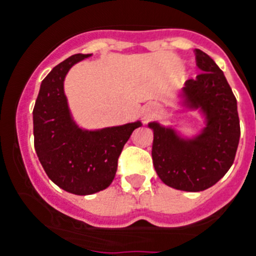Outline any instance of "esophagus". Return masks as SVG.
<instances>
[{"label": "esophagus", "mask_w": 256, "mask_h": 256, "mask_svg": "<svg viewBox=\"0 0 256 256\" xmlns=\"http://www.w3.org/2000/svg\"><path fill=\"white\" fill-rule=\"evenodd\" d=\"M154 113H156V106H154V104H148L146 105L144 108H143V110H142V117H143V120L147 121V120L154 117Z\"/></svg>", "instance_id": "esophagus-1"}]
</instances>
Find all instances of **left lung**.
<instances>
[{
  "label": "left lung",
  "instance_id": "obj_1",
  "mask_svg": "<svg viewBox=\"0 0 256 256\" xmlns=\"http://www.w3.org/2000/svg\"><path fill=\"white\" fill-rule=\"evenodd\" d=\"M200 74L188 79L180 94V104L204 117V128L192 138L154 121L152 160L158 178L182 191H203L224 177L233 164L240 142L237 100L224 72L200 49H195Z\"/></svg>",
  "mask_w": 256,
  "mask_h": 256
}]
</instances>
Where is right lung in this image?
Returning a JSON list of instances; mask_svg holds the SVG:
<instances>
[{
    "mask_svg": "<svg viewBox=\"0 0 256 256\" xmlns=\"http://www.w3.org/2000/svg\"><path fill=\"white\" fill-rule=\"evenodd\" d=\"M92 54H74L53 68L40 86L34 108L35 151L45 173L62 190L91 195L114 180L118 158L140 121L86 130L72 120L64 82L68 70Z\"/></svg>",
    "mask_w": 256,
    "mask_h": 256,
    "instance_id": "right-lung-1",
    "label": "right lung"
}]
</instances>
